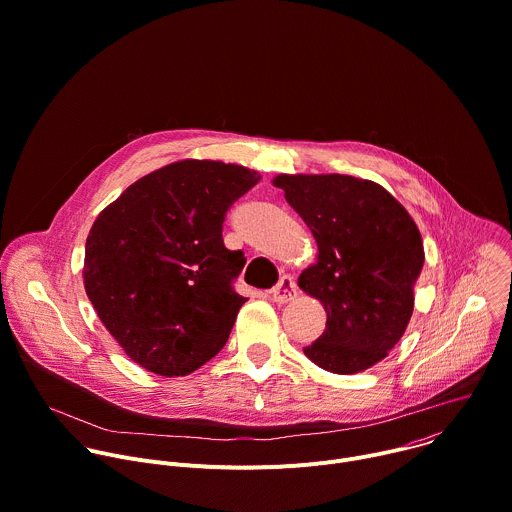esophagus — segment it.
<instances>
[{
    "instance_id": "34e87169",
    "label": "esophagus",
    "mask_w": 512,
    "mask_h": 512,
    "mask_svg": "<svg viewBox=\"0 0 512 512\" xmlns=\"http://www.w3.org/2000/svg\"><path fill=\"white\" fill-rule=\"evenodd\" d=\"M271 293V299L275 301V303H287V301H291V299H295V295H297V287H295V281H293V277H281L279 279V283L269 291Z\"/></svg>"
}]
</instances>
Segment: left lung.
Segmentation results:
<instances>
[{"instance_id": "left-lung-1", "label": "left lung", "mask_w": 512, "mask_h": 512, "mask_svg": "<svg viewBox=\"0 0 512 512\" xmlns=\"http://www.w3.org/2000/svg\"><path fill=\"white\" fill-rule=\"evenodd\" d=\"M273 187L309 227L317 257L299 289L315 297L325 329L303 354L331 374H358L400 342L424 267L410 213L378 183L348 175H277Z\"/></svg>"}]
</instances>
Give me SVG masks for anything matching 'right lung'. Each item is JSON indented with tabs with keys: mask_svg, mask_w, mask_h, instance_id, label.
Listing matches in <instances>:
<instances>
[{
	"mask_svg": "<svg viewBox=\"0 0 512 512\" xmlns=\"http://www.w3.org/2000/svg\"><path fill=\"white\" fill-rule=\"evenodd\" d=\"M259 179L241 164L185 158L138 179L96 217L84 289L140 368L189 376L227 344L247 297L231 287L245 257L225 247L223 221Z\"/></svg>",
	"mask_w": 512,
	"mask_h": 512,
	"instance_id": "obj_1",
	"label": "right lung"
}]
</instances>
